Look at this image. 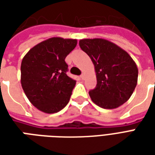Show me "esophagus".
Returning a JSON list of instances; mask_svg holds the SVG:
<instances>
[{
	"label": "esophagus",
	"instance_id": "1",
	"mask_svg": "<svg viewBox=\"0 0 155 155\" xmlns=\"http://www.w3.org/2000/svg\"><path fill=\"white\" fill-rule=\"evenodd\" d=\"M81 78L82 79V80H84V74H82L81 75Z\"/></svg>",
	"mask_w": 155,
	"mask_h": 155
}]
</instances>
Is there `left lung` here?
<instances>
[{
	"label": "left lung",
	"mask_w": 155,
	"mask_h": 155,
	"mask_svg": "<svg viewBox=\"0 0 155 155\" xmlns=\"http://www.w3.org/2000/svg\"><path fill=\"white\" fill-rule=\"evenodd\" d=\"M79 44L91 59L96 73V87L89 92L92 101L104 109L124 104L138 81V68L131 56L104 39H83Z\"/></svg>",
	"instance_id": "1"
}]
</instances>
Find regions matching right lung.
Listing matches in <instances>:
<instances>
[{"label":"right lung","instance_id":"obj_1","mask_svg":"<svg viewBox=\"0 0 155 155\" xmlns=\"http://www.w3.org/2000/svg\"><path fill=\"white\" fill-rule=\"evenodd\" d=\"M77 40L52 37L25 54L21 65V83L30 102L44 113L53 114L69 103L76 81L69 77L64 59Z\"/></svg>","mask_w":155,"mask_h":155}]
</instances>
